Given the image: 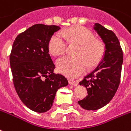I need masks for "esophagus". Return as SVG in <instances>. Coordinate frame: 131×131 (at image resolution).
Here are the masks:
<instances>
[{"label":"esophagus","mask_w":131,"mask_h":131,"mask_svg":"<svg viewBox=\"0 0 131 131\" xmlns=\"http://www.w3.org/2000/svg\"><path fill=\"white\" fill-rule=\"evenodd\" d=\"M69 82L70 84H71V85H74V86H77L78 84V82L75 81V80H69Z\"/></svg>","instance_id":"1"}]
</instances>
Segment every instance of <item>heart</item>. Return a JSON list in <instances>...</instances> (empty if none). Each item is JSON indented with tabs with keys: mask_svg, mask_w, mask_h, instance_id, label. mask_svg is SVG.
I'll list each match as a JSON object with an SVG mask.
<instances>
[{
	"mask_svg": "<svg viewBox=\"0 0 131 131\" xmlns=\"http://www.w3.org/2000/svg\"><path fill=\"white\" fill-rule=\"evenodd\" d=\"M95 40L94 34L83 27L68 29L55 34L49 42V49L54 56L65 52L67 40L76 42L82 45L78 53L80 57L65 56L58 59L56 65L59 71L69 78H75L85 72L88 64L90 67L96 64L103 54V47Z\"/></svg>",
	"mask_w": 131,
	"mask_h": 131,
	"instance_id": "1",
	"label": "heart"
}]
</instances>
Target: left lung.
Listing matches in <instances>:
<instances>
[{
    "instance_id": "obj_1",
    "label": "left lung",
    "mask_w": 131,
    "mask_h": 131,
    "mask_svg": "<svg viewBox=\"0 0 131 131\" xmlns=\"http://www.w3.org/2000/svg\"><path fill=\"white\" fill-rule=\"evenodd\" d=\"M93 29L103 42L104 51L96 68L80 82L88 95L78 104L88 111L100 109L112 100L120 82L123 63L122 50L114 33L98 23L94 24Z\"/></svg>"
}]
</instances>
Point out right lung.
Masks as SVG:
<instances>
[{"label": "right lung", "mask_w": 131, "mask_h": 131, "mask_svg": "<svg viewBox=\"0 0 131 131\" xmlns=\"http://www.w3.org/2000/svg\"><path fill=\"white\" fill-rule=\"evenodd\" d=\"M61 28L36 24L20 34L13 43L10 67L15 89L23 103L33 111L45 113L51 108L57 91L68 85L55 65L49 42Z\"/></svg>", "instance_id": "add662e5"}]
</instances>
